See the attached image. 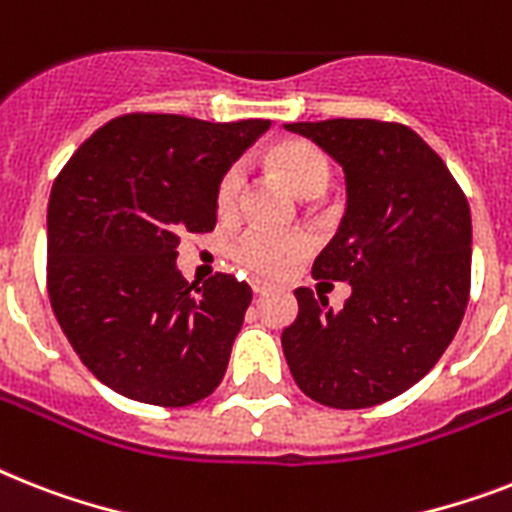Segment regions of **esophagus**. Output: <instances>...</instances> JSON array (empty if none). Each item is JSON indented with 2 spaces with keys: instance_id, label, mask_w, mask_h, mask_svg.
Returning a JSON list of instances; mask_svg holds the SVG:
<instances>
[{
  "instance_id": "esophagus-1",
  "label": "esophagus",
  "mask_w": 512,
  "mask_h": 512,
  "mask_svg": "<svg viewBox=\"0 0 512 512\" xmlns=\"http://www.w3.org/2000/svg\"><path fill=\"white\" fill-rule=\"evenodd\" d=\"M249 286H252V292L255 294H265L270 289V284L265 281V278H252V281H249Z\"/></svg>"
}]
</instances>
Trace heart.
I'll return each instance as SVG.
<instances>
[{"instance_id":"1","label":"heart","mask_w":512,"mask_h":512,"mask_svg":"<svg viewBox=\"0 0 512 512\" xmlns=\"http://www.w3.org/2000/svg\"><path fill=\"white\" fill-rule=\"evenodd\" d=\"M268 165L297 191L299 197H318L331 181V162L321 147L305 139H284L268 149ZM244 194V168L231 165L220 176L215 189V210L220 218H234L239 213ZM310 249V239L299 231H268V228H249L236 242V260L252 273L278 276L299 263Z\"/></svg>"}]
</instances>
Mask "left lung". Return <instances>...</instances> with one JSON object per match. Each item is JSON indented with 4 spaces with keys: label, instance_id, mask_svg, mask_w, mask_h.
Wrapping results in <instances>:
<instances>
[{
    "label": "left lung",
    "instance_id": "obj_1",
    "mask_svg": "<svg viewBox=\"0 0 512 512\" xmlns=\"http://www.w3.org/2000/svg\"><path fill=\"white\" fill-rule=\"evenodd\" d=\"M334 157L347 210L313 276L352 286L344 307L297 289L281 347L310 400L381 405L418 384L450 347L471 292V210L413 128L381 120L286 123Z\"/></svg>",
    "mask_w": 512,
    "mask_h": 512
}]
</instances>
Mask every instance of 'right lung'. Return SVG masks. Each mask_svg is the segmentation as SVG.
Returning a JSON list of instances; mask_svg holds the SVG:
<instances>
[{
    "label": "right lung",
    "instance_id": "obj_1",
    "mask_svg": "<svg viewBox=\"0 0 512 512\" xmlns=\"http://www.w3.org/2000/svg\"><path fill=\"white\" fill-rule=\"evenodd\" d=\"M270 120L207 123L134 112L83 141L52 186L47 286L81 363L112 392L184 407L215 392L252 289L189 284L184 231H213L215 189Z\"/></svg>",
    "mask_w": 512,
    "mask_h": 512
}]
</instances>
